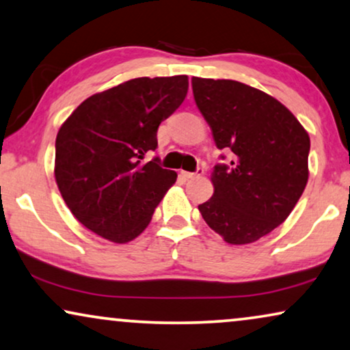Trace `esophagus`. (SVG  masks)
Segmentation results:
<instances>
[{
  "label": "esophagus",
  "instance_id": "obj_1",
  "mask_svg": "<svg viewBox=\"0 0 350 350\" xmlns=\"http://www.w3.org/2000/svg\"><path fill=\"white\" fill-rule=\"evenodd\" d=\"M203 174V167H198L197 172H189V171H180V176H183L184 179H192L195 176H202Z\"/></svg>",
  "mask_w": 350,
  "mask_h": 350
}]
</instances>
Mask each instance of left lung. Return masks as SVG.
Listing matches in <instances>:
<instances>
[{"instance_id": "obj_1", "label": "left lung", "mask_w": 350, "mask_h": 350, "mask_svg": "<svg viewBox=\"0 0 350 350\" xmlns=\"http://www.w3.org/2000/svg\"><path fill=\"white\" fill-rule=\"evenodd\" d=\"M192 90L216 147L232 152L227 165L214 166V193L198 209L227 243H253L280 226L304 192L309 134L285 105L240 81L193 77Z\"/></svg>"}]
</instances>
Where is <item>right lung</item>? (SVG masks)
I'll return each instance as SVG.
<instances>
[{
  "mask_svg": "<svg viewBox=\"0 0 350 350\" xmlns=\"http://www.w3.org/2000/svg\"><path fill=\"white\" fill-rule=\"evenodd\" d=\"M187 90V75L134 78L88 97L64 121L55 137V183L86 229L113 243L146 230L178 174L144 157L157 148L158 126Z\"/></svg>",
  "mask_w": 350,
  "mask_h": 350,
  "instance_id": "add662e5",
  "label": "right lung"
}]
</instances>
